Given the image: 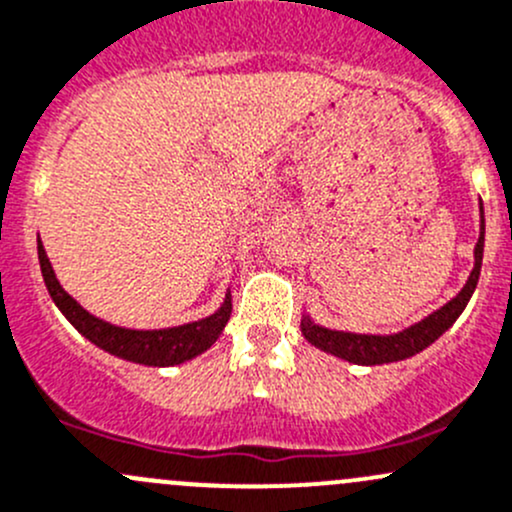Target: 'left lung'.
Segmentation results:
<instances>
[{
	"label": "left lung",
	"instance_id": "8db88e82",
	"mask_svg": "<svg viewBox=\"0 0 512 512\" xmlns=\"http://www.w3.org/2000/svg\"><path fill=\"white\" fill-rule=\"evenodd\" d=\"M481 211V230H478V242L473 247V270L461 287V292L454 299L446 301L437 311L424 316L417 324L402 328L397 333H355V331H338V328H326L319 321L311 319V314H301V336L316 346L319 351L336 355V358L348 360L355 365H385L407 360L412 355L422 353L424 348L432 346L439 336H444L454 321L459 319L461 311L466 309L469 299L476 292L478 277H481L483 262V240H486V218H483V203L478 206Z\"/></svg>",
	"mask_w": 512,
	"mask_h": 512
}]
</instances>
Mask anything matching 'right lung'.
<instances>
[{"instance_id": "obj_1", "label": "right lung", "mask_w": 512, "mask_h": 512, "mask_svg": "<svg viewBox=\"0 0 512 512\" xmlns=\"http://www.w3.org/2000/svg\"><path fill=\"white\" fill-rule=\"evenodd\" d=\"M39 262L43 282H46L48 294H51L53 304L58 306L63 316L75 326V331L83 333L90 343L102 348L105 353L117 355V358L129 360V363L149 365V368H169V365H181L186 360L196 358V355L206 353L208 348L218 341L223 333L225 324L230 319V289L225 292L223 304L213 311L211 316L198 321H188L184 326H169V328H125L115 326L110 321H102L98 316L90 314L88 309L75 301L66 289L58 282L56 272H53L51 260H48L43 242L39 238Z\"/></svg>"}]
</instances>
